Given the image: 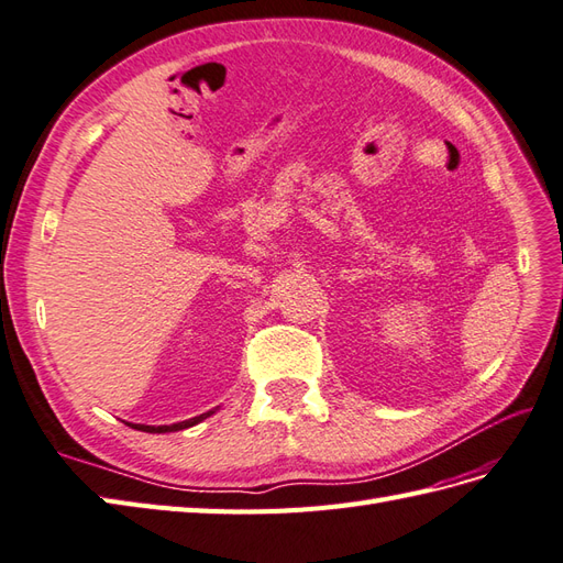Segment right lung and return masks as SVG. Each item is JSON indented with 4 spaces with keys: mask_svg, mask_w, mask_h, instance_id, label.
I'll return each instance as SVG.
<instances>
[{
    "mask_svg": "<svg viewBox=\"0 0 563 563\" xmlns=\"http://www.w3.org/2000/svg\"><path fill=\"white\" fill-rule=\"evenodd\" d=\"M216 410L211 412H203L199 417H191V420H185V422H177V424H163V427H148V424H129L134 429H141V431H148V434H167V431H179V429H187V427H194L199 424L201 420H206V417H211Z\"/></svg>",
    "mask_w": 563,
    "mask_h": 563,
    "instance_id": "obj_1",
    "label": "right lung"
}]
</instances>
